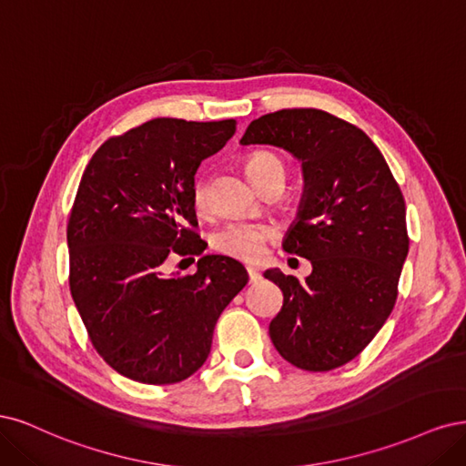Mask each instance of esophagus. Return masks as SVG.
Wrapping results in <instances>:
<instances>
[{"label": "esophagus", "mask_w": 466, "mask_h": 466, "mask_svg": "<svg viewBox=\"0 0 466 466\" xmlns=\"http://www.w3.org/2000/svg\"><path fill=\"white\" fill-rule=\"evenodd\" d=\"M248 277H249V282H251V284H253V282H258V280L261 279V275H259L258 268H253V267H248Z\"/></svg>", "instance_id": "34e87169"}]
</instances>
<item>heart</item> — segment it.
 I'll use <instances>...</instances> for the list:
<instances>
[{"mask_svg": "<svg viewBox=\"0 0 466 466\" xmlns=\"http://www.w3.org/2000/svg\"><path fill=\"white\" fill-rule=\"evenodd\" d=\"M277 167L284 168L282 162L275 155H268V153H255L246 162V170L251 177V182ZM191 199H193V207L198 208V211H205L208 205V187L203 177L195 179L193 189H191ZM273 236H275V230L271 227H267V224L251 222V220H234V222H228L227 227H222L213 236V248L239 261H258L265 251V244Z\"/></svg>", "mask_w": 466, "mask_h": 466, "instance_id": "b5f03b06", "label": "heart"}]
</instances>
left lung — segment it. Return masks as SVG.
Listing matches in <instances>:
<instances>
[{
	"mask_svg": "<svg viewBox=\"0 0 466 466\" xmlns=\"http://www.w3.org/2000/svg\"><path fill=\"white\" fill-rule=\"evenodd\" d=\"M239 143L273 145L302 164V199L282 248L309 259L311 275L299 282L279 268L263 273L284 296L268 335L296 368L335 370L393 311L409 255L402 193L368 135L323 110L265 114Z\"/></svg>",
	"mask_w": 466,
	"mask_h": 466,
	"instance_id": "obj_1",
	"label": "left lung"
}]
</instances>
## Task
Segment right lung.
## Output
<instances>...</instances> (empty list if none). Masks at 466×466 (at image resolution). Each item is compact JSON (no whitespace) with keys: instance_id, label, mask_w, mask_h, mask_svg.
<instances>
[{"instance_id":"1","label":"right lung","mask_w":466,"mask_h":466,"mask_svg":"<svg viewBox=\"0 0 466 466\" xmlns=\"http://www.w3.org/2000/svg\"><path fill=\"white\" fill-rule=\"evenodd\" d=\"M234 133V119L157 117L108 139L85 168L67 224L69 289L96 352L133 381L198 371L222 309L248 284L227 255H203L195 275L167 271L172 253L205 249L187 228L198 227L195 172Z\"/></svg>"}]
</instances>
